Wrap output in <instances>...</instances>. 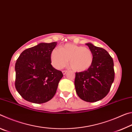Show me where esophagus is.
Listing matches in <instances>:
<instances>
[{
	"mask_svg": "<svg viewBox=\"0 0 132 132\" xmlns=\"http://www.w3.org/2000/svg\"><path fill=\"white\" fill-rule=\"evenodd\" d=\"M67 71H68L67 70H63V71H62V73H63V74L64 75L66 74Z\"/></svg>",
	"mask_w": 132,
	"mask_h": 132,
	"instance_id": "34e87169",
	"label": "esophagus"
}]
</instances>
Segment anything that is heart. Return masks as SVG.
Wrapping results in <instances>:
<instances>
[{"label":"heart","instance_id":"obj_1","mask_svg":"<svg viewBox=\"0 0 132 132\" xmlns=\"http://www.w3.org/2000/svg\"><path fill=\"white\" fill-rule=\"evenodd\" d=\"M93 53L87 47L66 44L58 49H53L51 54V63L57 69H61L69 63L74 71L81 72L90 68L93 62Z\"/></svg>","mask_w":132,"mask_h":132}]
</instances>
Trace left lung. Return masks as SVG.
<instances>
[{
	"label": "left lung",
	"mask_w": 132,
	"mask_h": 132,
	"mask_svg": "<svg viewBox=\"0 0 132 132\" xmlns=\"http://www.w3.org/2000/svg\"><path fill=\"white\" fill-rule=\"evenodd\" d=\"M93 53V62L88 70L76 72V93L84 101L94 102L102 100L110 91L115 78L113 61L104 49L86 44Z\"/></svg>",
	"instance_id": "1"
}]
</instances>
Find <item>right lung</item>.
Returning <instances> with one entry per match:
<instances>
[{"label":"right lung","instance_id":"add662e5","mask_svg":"<svg viewBox=\"0 0 132 132\" xmlns=\"http://www.w3.org/2000/svg\"><path fill=\"white\" fill-rule=\"evenodd\" d=\"M56 45V42L40 43L24 50L17 59L15 87L26 101L42 104L55 95L63 76L51 63V52Z\"/></svg>","mask_w":132,"mask_h":132}]
</instances>
